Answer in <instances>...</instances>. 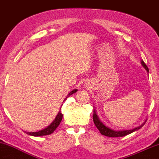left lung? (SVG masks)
<instances>
[{
    "label": "left lung",
    "instance_id": "8db88e82",
    "mask_svg": "<svg viewBox=\"0 0 159 159\" xmlns=\"http://www.w3.org/2000/svg\"><path fill=\"white\" fill-rule=\"evenodd\" d=\"M141 64L144 67V68L146 69V70H147V72H149L148 67H147V66L145 64V63H144L143 61H141ZM93 119L95 125H96V128L98 129V131H99L100 133H101L102 134H103V135L107 136V137H111V138H115V137H123V136L127 135V134H131V133H132L133 132H135V131L140 129V128H141L144 125V123H144L143 124H142L140 126L137 127L134 129H131V130L114 131V130H113V129H111L110 128L105 126V125H104V124L102 123L101 121H100L99 118L98 117L97 114H96V112L95 111H93Z\"/></svg>",
    "mask_w": 159,
    "mask_h": 159
}]
</instances>
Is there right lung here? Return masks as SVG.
Instances as JSON below:
<instances>
[{
	"mask_svg": "<svg viewBox=\"0 0 159 159\" xmlns=\"http://www.w3.org/2000/svg\"><path fill=\"white\" fill-rule=\"evenodd\" d=\"M77 91V90H73L72 91H71L70 93H69V96H71L72 94L75 93ZM62 118H63V114H62L61 111H59V113H58L57 115L56 118L54 119V121L52 122V123H51L50 125H48V127L45 128V129H43V130L39 131V132H27V134H30V135H32V136H43V135H48V134H52L54 132V130L57 128L58 125H60V123H61V120H62Z\"/></svg>",
	"mask_w": 159,
	"mask_h": 159,
	"instance_id": "obj_1",
	"label": "right lung"
}]
</instances>
